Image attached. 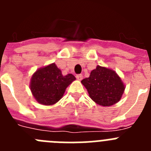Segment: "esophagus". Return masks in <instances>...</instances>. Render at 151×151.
<instances>
[{
  "label": "esophagus",
  "instance_id": "1",
  "mask_svg": "<svg viewBox=\"0 0 151 151\" xmlns=\"http://www.w3.org/2000/svg\"><path fill=\"white\" fill-rule=\"evenodd\" d=\"M76 78L78 80V81H81L82 79V75H76Z\"/></svg>",
  "mask_w": 151,
  "mask_h": 151
}]
</instances>
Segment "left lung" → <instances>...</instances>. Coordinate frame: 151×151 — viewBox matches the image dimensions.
<instances>
[{
	"label": "left lung",
	"instance_id": "8db88e82",
	"mask_svg": "<svg viewBox=\"0 0 151 151\" xmlns=\"http://www.w3.org/2000/svg\"><path fill=\"white\" fill-rule=\"evenodd\" d=\"M89 96L96 104L110 106L120 101L125 91L121 78L113 69L97 66L88 78L82 80Z\"/></svg>",
	"mask_w": 151,
	"mask_h": 151
}]
</instances>
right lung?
Returning <instances> with one entry per match:
<instances>
[{
  "instance_id": "add662e5",
  "label": "right lung",
  "mask_w": 151,
  "mask_h": 151,
  "mask_svg": "<svg viewBox=\"0 0 151 151\" xmlns=\"http://www.w3.org/2000/svg\"><path fill=\"white\" fill-rule=\"evenodd\" d=\"M74 80L76 77L73 74L63 76L54 63L36 70L31 78L30 89L39 104L50 106L62 98L66 88Z\"/></svg>"
}]
</instances>
